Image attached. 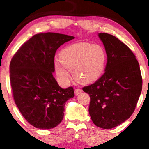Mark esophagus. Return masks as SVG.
<instances>
[{
    "mask_svg": "<svg viewBox=\"0 0 149 149\" xmlns=\"http://www.w3.org/2000/svg\"><path fill=\"white\" fill-rule=\"evenodd\" d=\"M82 92H83V90H80V89H76V90H74V93H75V95H80V94Z\"/></svg>",
    "mask_w": 149,
    "mask_h": 149,
    "instance_id": "obj_1",
    "label": "esophagus"
}]
</instances>
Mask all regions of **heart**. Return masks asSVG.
Masks as SVG:
<instances>
[{"label": "heart", "mask_w": 149, "mask_h": 149, "mask_svg": "<svg viewBox=\"0 0 149 149\" xmlns=\"http://www.w3.org/2000/svg\"><path fill=\"white\" fill-rule=\"evenodd\" d=\"M107 53L102 46L88 42H78L65 47L59 53V60L54 62L58 78L67 83L69 71L77 81L83 84L95 82L103 73L107 63Z\"/></svg>", "instance_id": "obj_1"}]
</instances>
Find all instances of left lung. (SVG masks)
<instances>
[{
  "mask_svg": "<svg viewBox=\"0 0 149 149\" xmlns=\"http://www.w3.org/2000/svg\"><path fill=\"white\" fill-rule=\"evenodd\" d=\"M107 55L105 72L83 90L90 97L89 113L97 127L111 129L134 112L142 89L139 64L135 55L119 39L98 34Z\"/></svg>",
  "mask_w": 149,
  "mask_h": 149,
  "instance_id": "1",
  "label": "left lung"
}]
</instances>
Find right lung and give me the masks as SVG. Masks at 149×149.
Returning a JSON list of instances; mask_svg holds the SVG:
<instances>
[{"instance_id":"right-lung-1","label":"right lung","mask_w":149,"mask_h":149,"mask_svg":"<svg viewBox=\"0 0 149 149\" xmlns=\"http://www.w3.org/2000/svg\"><path fill=\"white\" fill-rule=\"evenodd\" d=\"M75 37L57 33L34 35L21 46L10 61V83L15 102L33 127H55L62 121L64 106L74 97L72 87L61 88L53 76L54 54Z\"/></svg>"}]
</instances>
